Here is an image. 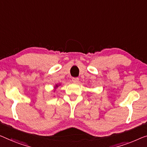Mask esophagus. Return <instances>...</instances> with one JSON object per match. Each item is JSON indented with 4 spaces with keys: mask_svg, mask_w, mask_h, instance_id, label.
I'll return each mask as SVG.
<instances>
[{
    "mask_svg": "<svg viewBox=\"0 0 147 147\" xmlns=\"http://www.w3.org/2000/svg\"><path fill=\"white\" fill-rule=\"evenodd\" d=\"M78 80H79L78 78H72V82H73V83H77V82H78Z\"/></svg>",
    "mask_w": 147,
    "mask_h": 147,
    "instance_id": "1",
    "label": "esophagus"
}]
</instances>
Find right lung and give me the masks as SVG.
<instances>
[{"instance_id": "add662e5", "label": "right lung", "mask_w": 147, "mask_h": 147, "mask_svg": "<svg viewBox=\"0 0 147 147\" xmlns=\"http://www.w3.org/2000/svg\"><path fill=\"white\" fill-rule=\"evenodd\" d=\"M59 86V84H56L55 86V88H57Z\"/></svg>"}]
</instances>
